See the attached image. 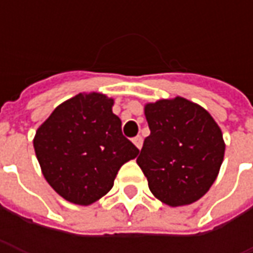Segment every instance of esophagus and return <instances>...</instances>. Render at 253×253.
<instances>
[{"label":"esophagus","instance_id":"1","mask_svg":"<svg viewBox=\"0 0 253 253\" xmlns=\"http://www.w3.org/2000/svg\"><path fill=\"white\" fill-rule=\"evenodd\" d=\"M133 143H135V146L138 148V149H141L142 148V143H143V139H142V136H136V138H133Z\"/></svg>","mask_w":253,"mask_h":253}]
</instances>
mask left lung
Masks as SVG:
<instances>
[{"instance_id":"8db88e82","label":"left lung","mask_w":253,"mask_h":253,"mask_svg":"<svg viewBox=\"0 0 253 253\" xmlns=\"http://www.w3.org/2000/svg\"><path fill=\"white\" fill-rule=\"evenodd\" d=\"M151 135L136 163L152 194L170 207L201 199L219 173L225 142L207 110L183 97L145 104Z\"/></svg>"}]
</instances>
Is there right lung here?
I'll return each instance as SVG.
<instances>
[{
	"label": "right lung",
	"instance_id": "obj_1",
	"mask_svg": "<svg viewBox=\"0 0 253 253\" xmlns=\"http://www.w3.org/2000/svg\"><path fill=\"white\" fill-rule=\"evenodd\" d=\"M112 105L105 94L80 92L57 105L35 133L44 179L73 204L98 201L112 189L122 165L139 153L122 135Z\"/></svg>",
	"mask_w": 253,
	"mask_h": 253
}]
</instances>
